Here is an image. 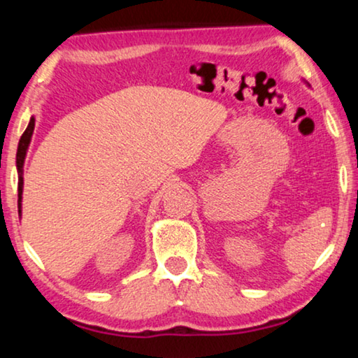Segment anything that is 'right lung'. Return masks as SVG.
<instances>
[{
  "label": "right lung",
  "instance_id": "right-lung-1",
  "mask_svg": "<svg viewBox=\"0 0 358 358\" xmlns=\"http://www.w3.org/2000/svg\"><path fill=\"white\" fill-rule=\"evenodd\" d=\"M34 127H36V117H31L26 131H24L21 140L17 145V153H16V168H17V212L19 217L22 215V189H24V161H26V155L31 145Z\"/></svg>",
  "mask_w": 358,
  "mask_h": 358
}]
</instances>
